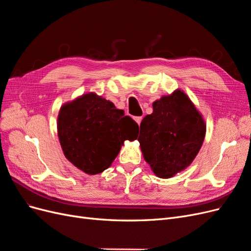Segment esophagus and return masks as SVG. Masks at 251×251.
<instances>
[{
    "mask_svg": "<svg viewBox=\"0 0 251 251\" xmlns=\"http://www.w3.org/2000/svg\"><path fill=\"white\" fill-rule=\"evenodd\" d=\"M135 119V121H136V123H137L138 124V126L141 124V120H142V117H135L134 118Z\"/></svg>",
    "mask_w": 251,
    "mask_h": 251,
    "instance_id": "34e87169",
    "label": "esophagus"
}]
</instances>
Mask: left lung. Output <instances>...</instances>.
Listing matches in <instances>:
<instances>
[{"label":"left lung","instance_id":"obj_1","mask_svg":"<svg viewBox=\"0 0 251 251\" xmlns=\"http://www.w3.org/2000/svg\"><path fill=\"white\" fill-rule=\"evenodd\" d=\"M206 126L188 96L180 90L153 103L140 124L138 141L156 176L168 179L185 170L202 147Z\"/></svg>","mask_w":251,"mask_h":251}]
</instances>
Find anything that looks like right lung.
<instances>
[{"label": "right lung", "mask_w": 251, "mask_h": 251, "mask_svg": "<svg viewBox=\"0 0 251 251\" xmlns=\"http://www.w3.org/2000/svg\"><path fill=\"white\" fill-rule=\"evenodd\" d=\"M138 125L113 102L88 93L60 108L57 134L66 158L80 171L107 170L125 140L136 139Z\"/></svg>", "instance_id": "1"}]
</instances>
